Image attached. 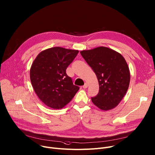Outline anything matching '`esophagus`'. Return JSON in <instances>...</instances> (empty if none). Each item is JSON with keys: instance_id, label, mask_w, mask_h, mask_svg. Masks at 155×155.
<instances>
[{"instance_id": "1", "label": "esophagus", "mask_w": 155, "mask_h": 155, "mask_svg": "<svg viewBox=\"0 0 155 155\" xmlns=\"http://www.w3.org/2000/svg\"><path fill=\"white\" fill-rule=\"evenodd\" d=\"M87 86H88V85H87V83H84V84L83 86V88H84V89H85V88L87 87Z\"/></svg>"}]
</instances>
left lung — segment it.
Masks as SVG:
<instances>
[{
	"label": "left lung",
	"instance_id": "1",
	"mask_svg": "<svg viewBox=\"0 0 155 155\" xmlns=\"http://www.w3.org/2000/svg\"><path fill=\"white\" fill-rule=\"evenodd\" d=\"M82 57L96 74L99 85L93 103L102 110L118 105L126 94L130 82L128 65L119 53L104 47L80 51Z\"/></svg>",
	"mask_w": 155,
	"mask_h": 155
}]
</instances>
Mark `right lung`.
I'll list each match as a JSON object with an SVG mask.
<instances>
[{
  "mask_svg": "<svg viewBox=\"0 0 155 155\" xmlns=\"http://www.w3.org/2000/svg\"><path fill=\"white\" fill-rule=\"evenodd\" d=\"M78 52L54 47L41 51L34 61L30 70L31 84L38 98L48 107L63 108L80 89L66 74Z\"/></svg>",
  "mask_w": 155,
  "mask_h": 155,
  "instance_id": "obj_1",
  "label": "right lung"
}]
</instances>
